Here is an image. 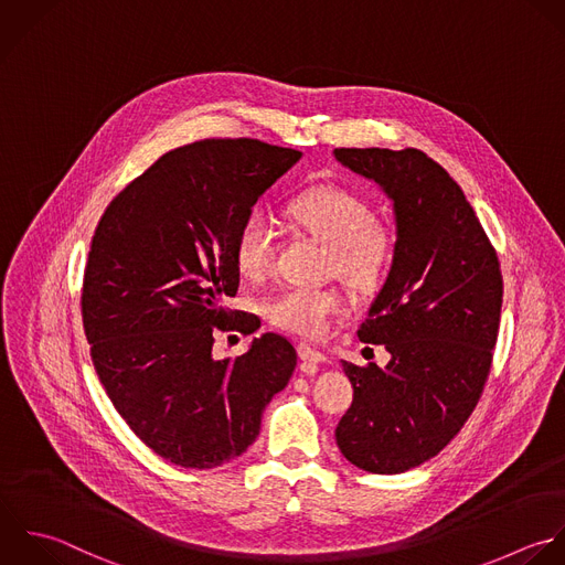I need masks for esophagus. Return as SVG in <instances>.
Returning <instances> with one entry per match:
<instances>
[{"mask_svg": "<svg viewBox=\"0 0 565 565\" xmlns=\"http://www.w3.org/2000/svg\"><path fill=\"white\" fill-rule=\"evenodd\" d=\"M299 359L306 361V363H315V365L326 363V354L319 352V350H315V348H310L308 343H301V345H299Z\"/></svg>", "mask_w": 565, "mask_h": 565, "instance_id": "1", "label": "esophagus"}]
</instances>
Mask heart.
<instances>
[{"label":"heart","instance_id":"b5f03b06","mask_svg":"<svg viewBox=\"0 0 565 565\" xmlns=\"http://www.w3.org/2000/svg\"><path fill=\"white\" fill-rule=\"evenodd\" d=\"M288 222L326 246V266L354 290L374 288L392 259L394 235L385 220L372 213L370 202L354 189L317 184L303 189L286 204ZM275 255V231L262 215H250L237 228L233 262L244 279L268 275ZM345 299L334 288H286L266 303L273 326L306 337H321Z\"/></svg>","mask_w":565,"mask_h":565}]
</instances>
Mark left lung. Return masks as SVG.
<instances>
[{"mask_svg": "<svg viewBox=\"0 0 565 565\" xmlns=\"http://www.w3.org/2000/svg\"><path fill=\"white\" fill-rule=\"evenodd\" d=\"M394 202L390 275L359 328L392 354L381 370L343 361L354 401L337 427L359 469L394 476L438 456L473 414L493 363L504 281L460 184L420 149H334Z\"/></svg>", "mask_w": 565, "mask_h": 565, "instance_id": "1", "label": "left lung"}]
</instances>
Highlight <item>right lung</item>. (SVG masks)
I'll return each mask as SVG.
<instances>
[{
  "label": "right lung",
  "instance_id": "right-lung-1",
  "mask_svg": "<svg viewBox=\"0 0 565 565\" xmlns=\"http://www.w3.org/2000/svg\"><path fill=\"white\" fill-rule=\"evenodd\" d=\"M299 158L253 138L178 147L131 180L94 231L81 295L92 363L129 429L171 465L213 469L242 456L295 372L281 334H262L235 361H217L213 343L259 328L224 306L239 286L233 242Z\"/></svg>",
  "mask_w": 565,
  "mask_h": 565
}]
</instances>
